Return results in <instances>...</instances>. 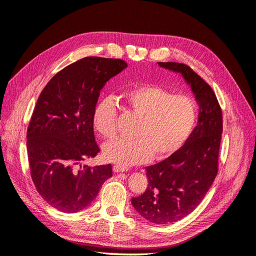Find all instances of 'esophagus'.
<instances>
[{"label":"esophagus","mask_w":256,"mask_h":256,"mask_svg":"<svg viewBox=\"0 0 256 256\" xmlns=\"http://www.w3.org/2000/svg\"><path fill=\"white\" fill-rule=\"evenodd\" d=\"M113 171H114L115 173L127 172V171H128V168H125V166H118V164H115V166H113Z\"/></svg>","instance_id":"esophagus-1"}]
</instances>
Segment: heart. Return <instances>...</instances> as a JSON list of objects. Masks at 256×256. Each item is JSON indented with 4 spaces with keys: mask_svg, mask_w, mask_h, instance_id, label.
I'll use <instances>...</instances> for the list:
<instances>
[{
    "mask_svg": "<svg viewBox=\"0 0 256 256\" xmlns=\"http://www.w3.org/2000/svg\"><path fill=\"white\" fill-rule=\"evenodd\" d=\"M122 102L140 115L134 136L106 142L104 157L122 166L171 156L187 141L196 125L198 104L188 95H173L156 85L143 84L122 94ZM118 106L111 97L100 100L92 112V126L104 138L115 136Z\"/></svg>",
    "mask_w": 256,
    "mask_h": 256,
    "instance_id": "1",
    "label": "heart"
}]
</instances>
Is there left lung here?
<instances>
[{"mask_svg":"<svg viewBox=\"0 0 256 256\" xmlns=\"http://www.w3.org/2000/svg\"><path fill=\"white\" fill-rule=\"evenodd\" d=\"M158 65L182 74L200 106L198 125L187 141L168 158L146 168L147 189L131 200L146 220L168 224L194 210L212 187L218 173L223 122L212 88L188 65L174 62H159Z\"/></svg>","mask_w":256,"mask_h":256,"instance_id":"8db88e82","label":"left lung"}]
</instances>
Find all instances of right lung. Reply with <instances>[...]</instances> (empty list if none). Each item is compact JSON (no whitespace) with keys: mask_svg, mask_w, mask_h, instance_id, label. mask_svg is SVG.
<instances>
[{"mask_svg":"<svg viewBox=\"0 0 256 256\" xmlns=\"http://www.w3.org/2000/svg\"><path fill=\"white\" fill-rule=\"evenodd\" d=\"M127 67L125 60L88 56L62 69L38 97L26 134L33 182L42 198L63 212L86 208L112 166H83L100 152L92 112L100 90Z\"/></svg>","mask_w":256,"mask_h":256,"instance_id":"right-lung-1","label":"right lung"}]
</instances>
